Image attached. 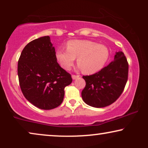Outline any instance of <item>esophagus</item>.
<instances>
[{
	"label": "esophagus",
	"instance_id": "34e87169",
	"mask_svg": "<svg viewBox=\"0 0 148 148\" xmlns=\"http://www.w3.org/2000/svg\"><path fill=\"white\" fill-rule=\"evenodd\" d=\"M78 77H79V75H72V79H76Z\"/></svg>",
	"mask_w": 148,
	"mask_h": 148
}]
</instances>
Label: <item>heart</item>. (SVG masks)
Listing matches in <instances>:
<instances>
[{
    "label": "heart",
    "instance_id": "b5f03b06",
    "mask_svg": "<svg viewBox=\"0 0 148 148\" xmlns=\"http://www.w3.org/2000/svg\"><path fill=\"white\" fill-rule=\"evenodd\" d=\"M109 51L106 46L90 40H71L67 43V49L56 52V57L65 69H69L77 62L86 74H92L102 69L108 58Z\"/></svg>",
    "mask_w": 148,
    "mask_h": 148
}]
</instances>
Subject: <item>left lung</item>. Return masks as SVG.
Segmentation results:
<instances>
[{"instance_id":"obj_1","label":"left lung","mask_w":148,"mask_h":148,"mask_svg":"<svg viewBox=\"0 0 148 148\" xmlns=\"http://www.w3.org/2000/svg\"><path fill=\"white\" fill-rule=\"evenodd\" d=\"M129 64L124 53L116 52L114 60L92 75L83 76L86 87L82 92L84 102L95 108H103L121 96L128 79Z\"/></svg>"}]
</instances>
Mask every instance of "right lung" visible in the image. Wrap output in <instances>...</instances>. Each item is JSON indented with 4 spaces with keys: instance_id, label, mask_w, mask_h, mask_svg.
<instances>
[{
    "instance_id": "right-lung-1",
    "label": "right lung",
    "mask_w": 148,
    "mask_h": 148,
    "mask_svg": "<svg viewBox=\"0 0 148 148\" xmlns=\"http://www.w3.org/2000/svg\"><path fill=\"white\" fill-rule=\"evenodd\" d=\"M18 77L25 98L42 110H51L62 102L64 88L71 84L69 73L57 62L49 36L30 42L18 61Z\"/></svg>"
}]
</instances>
